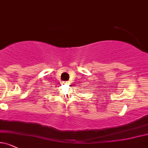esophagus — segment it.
Listing matches in <instances>:
<instances>
[{
    "mask_svg": "<svg viewBox=\"0 0 148 148\" xmlns=\"http://www.w3.org/2000/svg\"><path fill=\"white\" fill-rule=\"evenodd\" d=\"M64 84H69V82H64Z\"/></svg>",
    "mask_w": 148,
    "mask_h": 148,
    "instance_id": "obj_1",
    "label": "esophagus"
}]
</instances>
